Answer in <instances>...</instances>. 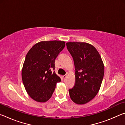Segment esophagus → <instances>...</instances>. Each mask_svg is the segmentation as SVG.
<instances>
[{
	"label": "esophagus",
	"mask_w": 125,
	"mask_h": 125,
	"mask_svg": "<svg viewBox=\"0 0 125 125\" xmlns=\"http://www.w3.org/2000/svg\"><path fill=\"white\" fill-rule=\"evenodd\" d=\"M67 77H68V75L67 74H65V75L63 76V78H64V79H65V78H66Z\"/></svg>",
	"instance_id": "esophagus-1"
}]
</instances>
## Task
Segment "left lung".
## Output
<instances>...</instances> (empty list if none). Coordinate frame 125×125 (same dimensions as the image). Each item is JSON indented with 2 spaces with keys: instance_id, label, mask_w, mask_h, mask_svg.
Masks as SVG:
<instances>
[{
  "instance_id": "left-lung-1",
  "label": "left lung",
  "mask_w": 125,
  "mask_h": 125,
  "mask_svg": "<svg viewBox=\"0 0 125 125\" xmlns=\"http://www.w3.org/2000/svg\"><path fill=\"white\" fill-rule=\"evenodd\" d=\"M66 45L75 66V84L69 89V96L77 104H85L99 92L104 74V65L99 53L91 44L69 42Z\"/></svg>"
}]
</instances>
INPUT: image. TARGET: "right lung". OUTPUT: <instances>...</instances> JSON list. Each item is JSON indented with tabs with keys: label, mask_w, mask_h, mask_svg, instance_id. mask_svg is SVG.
<instances>
[{
	"label": "right lung",
	"mask_w": 125,
	"mask_h": 125,
	"mask_svg": "<svg viewBox=\"0 0 125 125\" xmlns=\"http://www.w3.org/2000/svg\"><path fill=\"white\" fill-rule=\"evenodd\" d=\"M63 41H41L29 51L23 64L21 77L24 87L33 100L44 103L49 100L61 81L53 71L54 61L65 47Z\"/></svg>",
	"instance_id": "obj_1"
}]
</instances>
